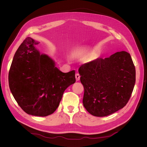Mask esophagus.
<instances>
[{
	"instance_id": "esophagus-1",
	"label": "esophagus",
	"mask_w": 147,
	"mask_h": 147,
	"mask_svg": "<svg viewBox=\"0 0 147 147\" xmlns=\"http://www.w3.org/2000/svg\"><path fill=\"white\" fill-rule=\"evenodd\" d=\"M75 78H76V80L77 81L80 80V76L79 74H75Z\"/></svg>"
}]
</instances>
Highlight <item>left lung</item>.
Returning <instances> with one entry per match:
<instances>
[{"instance_id": "8db88e82", "label": "left lung", "mask_w": 147, "mask_h": 147, "mask_svg": "<svg viewBox=\"0 0 147 147\" xmlns=\"http://www.w3.org/2000/svg\"><path fill=\"white\" fill-rule=\"evenodd\" d=\"M84 87L83 104L95 117H106L123 109L136 83V69L129 53L117 52L99 57L78 69Z\"/></svg>"}]
</instances>
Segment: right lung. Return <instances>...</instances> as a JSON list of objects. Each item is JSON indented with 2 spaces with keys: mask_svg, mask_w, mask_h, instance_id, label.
Instances as JSON below:
<instances>
[{
  "mask_svg": "<svg viewBox=\"0 0 147 147\" xmlns=\"http://www.w3.org/2000/svg\"><path fill=\"white\" fill-rule=\"evenodd\" d=\"M27 37L18 48L8 74L11 94L26 113L47 117L58 107L64 91L75 82V70L63 73L55 61Z\"/></svg>",
  "mask_w": 147,
  "mask_h": 147,
  "instance_id": "obj_1",
  "label": "right lung"
}]
</instances>
